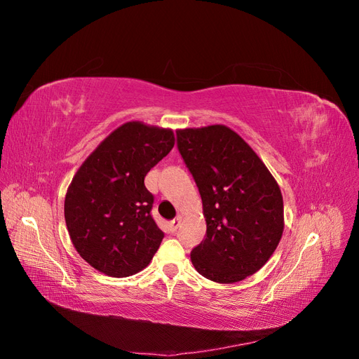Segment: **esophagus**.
<instances>
[{
	"label": "esophagus",
	"instance_id": "esophagus-1",
	"mask_svg": "<svg viewBox=\"0 0 359 359\" xmlns=\"http://www.w3.org/2000/svg\"><path fill=\"white\" fill-rule=\"evenodd\" d=\"M181 220H182V217H181V215H177L175 219H173V220L170 222V229H172V232H175V231L178 229V226H180V223H181Z\"/></svg>",
	"mask_w": 359,
	"mask_h": 359
}]
</instances>
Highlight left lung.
I'll list each match as a JSON object with an SVG mask.
<instances>
[{
	"instance_id": "left-lung-1",
	"label": "left lung",
	"mask_w": 359,
	"mask_h": 359,
	"mask_svg": "<svg viewBox=\"0 0 359 359\" xmlns=\"http://www.w3.org/2000/svg\"><path fill=\"white\" fill-rule=\"evenodd\" d=\"M180 154L199 189L205 240L191 264L205 278L236 283L262 268L285 229L277 181L245 140L215 124L177 132Z\"/></svg>"
}]
</instances>
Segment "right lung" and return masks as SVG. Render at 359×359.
Segmentation results:
<instances>
[{
    "mask_svg": "<svg viewBox=\"0 0 359 359\" xmlns=\"http://www.w3.org/2000/svg\"><path fill=\"white\" fill-rule=\"evenodd\" d=\"M175 145L170 128L130 121L88 156L64 201L70 240L93 268L128 277L149 265L163 240L151 217L147 173Z\"/></svg>",
    "mask_w": 359,
    "mask_h": 359,
    "instance_id": "add662e5",
    "label": "right lung"
}]
</instances>
